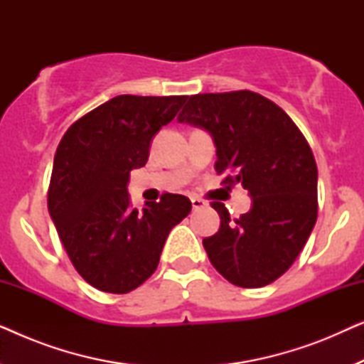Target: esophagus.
<instances>
[{"instance_id":"obj_1","label":"esophagus","mask_w":364,"mask_h":364,"mask_svg":"<svg viewBox=\"0 0 364 364\" xmlns=\"http://www.w3.org/2000/svg\"><path fill=\"white\" fill-rule=\"evenodd\" d=\"M191 202H192L193 210H197V208H202V207H205V205H207V202H203L202 198H198V197H192V198H191Z\"/></svg>"}]
</instances>
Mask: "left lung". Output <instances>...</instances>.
<instances>
[{
    "label": "left lung",
    "instance_id": "1",
    "mask_svg": "<svg viewBox=\"0 0 364 364\" xmlns=\"http://www.w3.org/2000/svg\"><path fill=\"white\" fill-rule=\"evenodd\" d=\"M210 134L215 171L227 188L240 183L252 207L238 218L222 202L208 260L233 285L260 288L293 265L315 227L318 168L300 129L270 99L252 91L197 94L177 117Z\"/></svg>",
    "mask_w": 364,
    "mask_h": 364
}]
</instances>
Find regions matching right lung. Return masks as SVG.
<instances>
[{
	"instance_id": "right-lung-1",
	"label": "right lung",
	"mask_w": 364,
	"mask_h": 364,
	"mask_svg": "<svg viewBox=\"0 0 364 364\" xmlns=\"http://www.w3.org/2000/svg\"><path fill=\"white\" fill-rule=\"evenodd\" d=\"M187 96H124L87 112L59 142L48 208L79 275L97 290L129 293L156 272L168 233L191 212L178 193L129 205V173L146 166L156 134Z\"/></svg>"
}]
</instances>
